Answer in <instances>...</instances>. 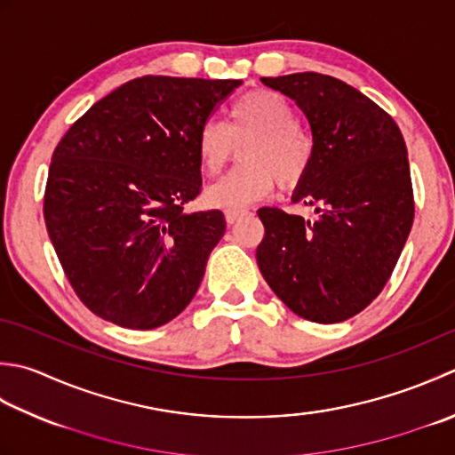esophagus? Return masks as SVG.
<instances>
[{
	"label": "esophagus",
	"mask_w": 455,
	"mask_h": 455,
	"mask_svg": "<svg viewBox=\"0 0 455 455\" xmlns=\"http://www.w3.org/2000/svg\"><path fill=\"white\" fill-rule=\"evenodd\" d=\"M244 215H248V209H235V211H225V219H227L228 225H233L235 220H238L240 217H244Z\"/></svg>",
	"instance_id": "34e87169"
}]
</instances>
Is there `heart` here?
<instances>
[{
  "instance_id": "1",
  "label": "heart",
  "mask_w": 455,
  "mask_h": 455,
  "mask_svg": "<svg viewBox=\"0 0 455 455\" xmlns=\"http://www.w3.org/2000/svg\"><path fill=\"white\" fill-rule=\"evenodd\" d=\"M288 98L274 91H252L233 102L227 124L207 120L201 126L195 151L201 167L217 175L233 156V144L247 140L240 148L243 165L235 167L215 185L204 199L217 209H244L282 187L298 185L314 165L315 138L301 124Z\"/></svg>"
}]
</instances>
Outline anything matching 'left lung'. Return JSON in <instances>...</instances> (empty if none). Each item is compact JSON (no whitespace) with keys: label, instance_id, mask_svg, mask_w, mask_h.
Wrapping results in <instances>:
<instances>
[{"label":"left lung","instance_id":"obj_1","mask_svg":"<svg viewBox=\"0 0 455 455\" xmlns=\"http://www.w3.org/2000/svg\"><path fill=\"white\" fill-rule=\"evenodd\" d=\"M260 80L296 100L311 126L314 165L293 203L315 207V219L258 209V268L296 315L345 322L387 286L412 228L404 138L380 106L339 78L296 73Z\"/></svg>","mask_w":455,"mask_h":455}]
</instances>
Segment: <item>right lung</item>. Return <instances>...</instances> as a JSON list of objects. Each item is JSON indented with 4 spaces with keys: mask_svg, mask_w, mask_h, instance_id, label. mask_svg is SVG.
<instances>
[{
    "mask_svg": "<svg viewBox=\"0 0 455 455\" xmlns=\"http://www.w3.org/2000/svg\"><path fill=\"white\" fill-rule=\"evenodd\" d=\"M240 80L140 76L68 128L52 151L43 215L75 293L128 329L189 306L225 235L220 211L185 212L201 193L195 140Z\"/></svg>",
    "mask_w": 455,
    "mask_h": 455,
    "instance_id": "add662e5",
    "label": "right lung"
}]
</instances>
